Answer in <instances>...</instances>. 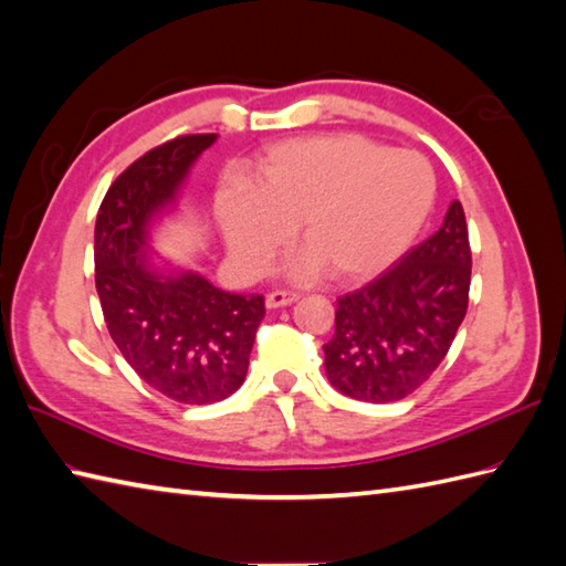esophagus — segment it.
<instances>
[{"label": "esophagus", "instance_id": "obj_1", "mask_svg": "<svg viewBox=\"0 0 566 566\" xmlns=\"http://www.w3.org/2000/svg\"><path fill=\"white\" fill-rule=\"evenodd\" d=\"M294 302H298V294L296 292H270L268 298H264V304H268V308H282V306H292Z\"/></svg>", "mask_w": 566, "mask_h": 566}]
</instances>
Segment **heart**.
I'll list each match as a JSON object with an SVG mask.
<instances>
[{
	"label": "heart",
	"instance_id": "b5f03b06",
	"mask_svg": "<svg viewBox=\"0 0 566 566\" xmlns=\"http://www.w3.org/2000/svg\"><path fill=\"white\" fill-rule=\"evenodd\" d=\"M436 197V177L416 153H391L355 134L296 138L274 146L252 187L219 199L223 233L250 268H264L298 226L304 248L294 276L357 282L411 248Z\"/></svg>",
	"mask_w": 566,
	"mask_h": 566
}]
</instances>
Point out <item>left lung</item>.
<instances>
[{
    "label": "left lung",
    "instance_id": "1",
    "mask_svg": "<svg viewBox=\"0 0 566 566\" xmlns=\"http://www.w3.org/2000/svg\"><path fill=\"white\" fill-rule=\"evenodd\" d=\"M472 250L460 201L438 233L391 270L338 298L335 335L323 345L328 381L357 401L413 394L448 355L467 314Z\"/></svg>",
    "mask_w": 566,
    "mask_h": 566
}]
</instances>
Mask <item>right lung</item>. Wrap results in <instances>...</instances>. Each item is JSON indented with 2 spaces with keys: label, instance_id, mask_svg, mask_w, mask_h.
I'll list each match as a JSON object with an SVG mask.
<instances>
[{
  "label": "right lung",
  "instance_id": "add662e5",
  "mask_svg": "<svg viewBox=\"0 0 566 566\" xmlns=\"http://www.w3.org/2000/svg\"><path fill=\"white\" fill-rule=\"evenodd\" d=\"M216 134L179 136L116 177L94 226V282L112 340L155 391L216 403L245 381L264 298L231 294L153 255V226L177 209L191 165Z\"/></svg>",
  "mask_w": 566,
  "mask_h": 566
}]
</instances>
